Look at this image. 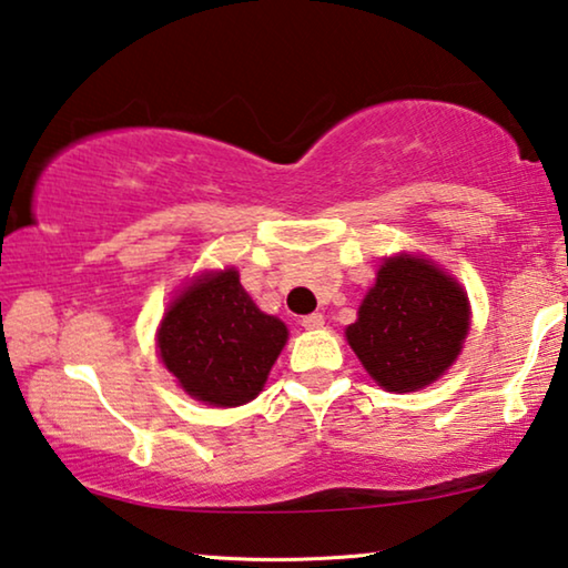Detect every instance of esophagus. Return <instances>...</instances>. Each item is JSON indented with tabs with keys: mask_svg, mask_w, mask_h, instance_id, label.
<instances>
[{
	"mask_svg": "<svg viewBox=\"0 0 568 568\" xmlns=\"http://www.w3.org/2000/svg\"><path fill=\"white\" fill-rule=\"evenodd\" d=\"M301 326L303 328H321L324 326V316H321V313H308V316L301 318Z\"/></svg>",
	"mask_w": 568,
	"mask_h": 568,
	"instance_id": "obj_1",
	"label": "esophagus"
}]
</instances>
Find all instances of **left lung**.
<instances>
[{"label":"left lung","instance_id":"left-lung-1","mask_svg":"<svg viewBox=\"0 0 568 568\" xmlns=\"http://www.w3.org/2000/svg\"><path fill=\"white\" fill-rule=\"evenodd\" d=\"M467 332L462 285L428 260L400 255L383 262L346 338L377 385L410 393L452 367Z\"/></svg>","mask_w":568,"mask_h":568}]
</instances>
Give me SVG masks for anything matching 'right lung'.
<instances>
[{"label":"right lung","instance_id":"right-lung-1","mask_svg":"<svg viewBox=\"0 0 568 568\" xmlns=\"http://www.w3.org/2000/svg\"><path fill=\"white\" fill-rule=\"evenodd\" d=\"M285 338L283 321L252 303L236 270H224L178 295L160 324L158 349L185 393L234 408L260 395Z\"/></svg>","mask_w":568,"mask_h":568}]
</instances>
